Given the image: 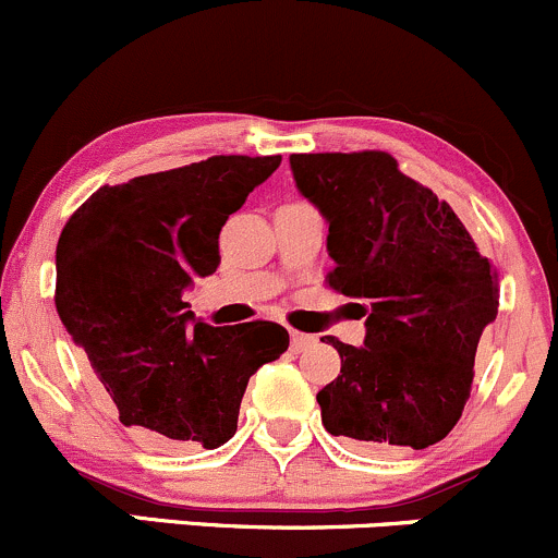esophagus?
Returning <instances> with one entry per match:
<instances>
[{"instance_id":"34e87169","label":"esophagus","mask_w":558,"mask_h":558,"mask_svg":"<svg viewBox=\"0 0 558 558\" xmlns=\"http://www.w3.org/2000/svg\"><path fill=\"white\" fill-rule=\"evenodd\" d=\"M315 337L313 335H305V331H291V351L294 353H305L315 348Z\"/></svg>"}]
</instances>
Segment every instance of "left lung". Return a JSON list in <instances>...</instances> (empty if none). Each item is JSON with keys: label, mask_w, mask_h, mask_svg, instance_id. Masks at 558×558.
I'll return each instance as SVG.
<instances>
[{"label": "left lung", "mask_w": 558, "mask_h": 558, "mask_svg": "<svg viewBox=\"0 0 558 558\" xmlns=\"http://www.w3.org/2000/svg\"><path fill=\"white\" fill-rule=\"evenodd\" d=\"M302 196L329 223V289L364 302V345L326 337L340 375L318 391L326 432L369 453L421 451L461 418L499 278L451 205L384 150L291 154Z\"/></svg>", "instance_id": "obj_1"}]
</instances>
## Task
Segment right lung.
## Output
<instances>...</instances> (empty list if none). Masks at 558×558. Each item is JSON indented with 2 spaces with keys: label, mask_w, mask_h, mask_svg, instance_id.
I'll return each mask as SVG.
<instances>
[{
  "label": "right lung",
  "mask_w": 558,
  "mask_h": 558,
  "mask_svg": "<svg viewBox=\"0 0 558 558\" xmlns=\"http://www.w3.org/2000/svg\"><path fill=\"white\" fill-rule=\"evenodd\" d=\"M280 156H210L102 185L56 245V311L123 426L150 446L218 448L251 375L289 348L272 320L210 326L183 291L221 264L218 234Z\"/></svg>",
  "instance_id": "1"
}]
</instances>
